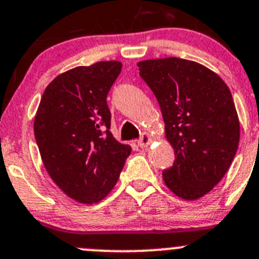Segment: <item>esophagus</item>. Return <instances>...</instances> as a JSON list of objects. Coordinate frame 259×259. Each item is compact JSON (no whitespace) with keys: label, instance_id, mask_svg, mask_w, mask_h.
I'll list each match as a JSON object with an SVG mask.
<instances>
[{"label":"esophagus","instance_id":"obj_1","mask_svg":"<svg viewBox=\"0 0 259 259\" xmlns=\"http://www.w3.org/2000/svg\"><path fill=\"white\" fill-rule=\"evenodd\" d=\"M151 141H152L151 135H149L148 133H144V134L141 137V139L138 141V146L141 147V148H146V147L151 143Z\"/></svg>","mask_w":259,"mask_h":259}]
</instances>
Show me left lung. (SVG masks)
Returning <instances> with one entry per match:
<instances>
[{
	"label": "left lung",
	"mask_w": 259,
	"mask_h": 259,
	"mask_svg": "<svg viewBox=\"0 0 259 259\" xmlns=\"http://www.w3.org/2000/svg\"><path fill=\"white\" fill-rule=\"evenodd\" d=\"M139 75L156 96L175 161L162 172L171 192L198 199L220 183L239 146L240 125L229 87L189 60H147Z\"/></svg>",
	"instance_id": "left-lung-1"
}]
</instances>
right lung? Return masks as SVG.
<instances>
[{
  "label": "right lung",
  "mask_w": 259,
  "mask_h": 259,
  "mask_svg": "<svg viewBox=\"0 0 259 259\" xmlns=\"http://www.w3.org/2000/svg\"><path fill=\"white\" fill-rule=\"evenodd\" d=\"M121 66L101 61L59 75L46 88L35 115V142L46 170L80 203L103 199L132 153L110 132L107 96Z\"/></svg>",
  "instance_id": "1"
}]
</instances>
